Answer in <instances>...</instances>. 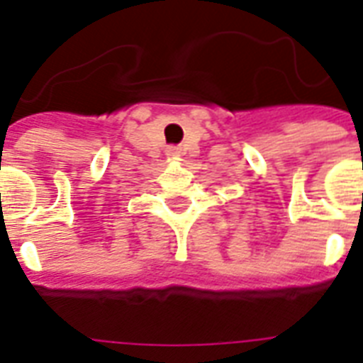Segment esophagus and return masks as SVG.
I'll return each instance as SVG.
<instances>
[{
  "label": "esophagus",
  "instance_id": "obj_1",
  "mask_svg": "<svg viewBox=\"0 0 363 363\" xmlns=\"http://www.w3.org/2000/svg\"><path fill=\"white\" fill-rule=\"evenodd\" d=\"M165 154H167V158H177V156H179V148L169 147L167 150H165Z\"/></svg>",
  "mask_w": 363,
  "mask_h": 363
}]
</instances>
